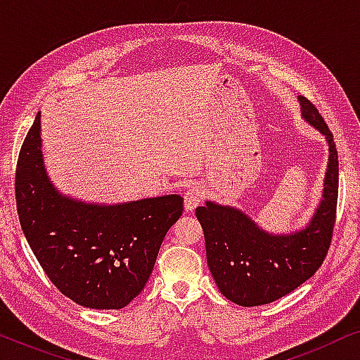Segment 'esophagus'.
I'll return each mask as SVG.
<instances>
[{
    "label": "esophagus",
    "mask_w": 360,
    "mask_h": 360,
    "mask_svg": "<svg viewBox=\"0 0 360 360\" xmlns=\"http://www.w3.org/2000/svg\"><path fill=\"white\" fill-rule=\"evenodd\" d=\"M184 198H185V210L186 211H193L196 206H198L201 201H203L205 193H203V190L200 188V186L191 185L185 190Z\"/></svg>",
    "instance_id": "1"
}]
</instances>
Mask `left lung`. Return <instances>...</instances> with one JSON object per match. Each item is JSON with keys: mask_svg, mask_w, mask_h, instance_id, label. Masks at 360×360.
<instances>
[{"mask_svg": "<svg viewBox=\"0 0 360 360\" xmlns=\"http://www.w3.org/2000/svg\"><path fill=\"white\" fill-rule=\"evenodd\" d=\"M302 116L329 146L323 200L304 229L270 234L248 214L213 201L196 208L205 233L206 260L219 292L240 307H259L285 297L321 267L336 223L339 160L333 134L316 106L298 96Z\"/></svg>", "mask_w": 360, "mask_h": 360, "instance_id": "left-lung-1", "label": "left lung"}]
</instances>
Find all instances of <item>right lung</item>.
I'll return each instance as SVG.
<instances>
[{
  "instance_id": "right-lung-1",
  "label": "right lung",
  "mask_w": 360,
  "mask_h": 360,
  "mask_svg": "<svg viewBox=\"0 0 360 360\" xmlns=\"http://www.w3.org/2000/svg\"><path fill=\"white\" fill-rule=\"evenodd\" d=\"M14 185L19 223L44 272L72 302L95 309H121L144 290L167 231L184 213L180 195L110 206L63 196L44 167L41 112Z\"/></svg>"
}]
</instances>
